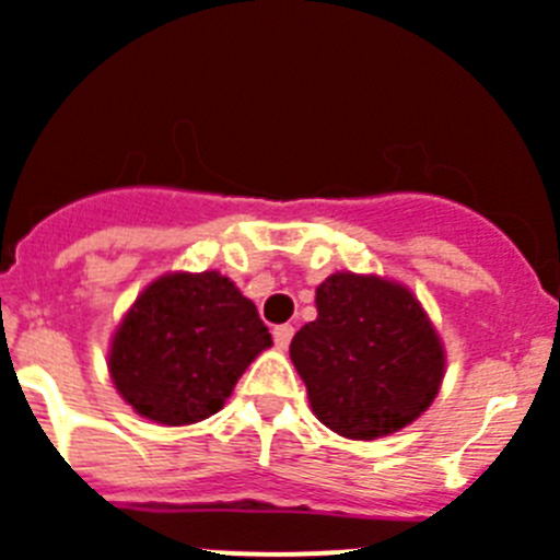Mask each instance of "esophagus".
<instances>
[{"label": "esophagus", "mask_w": 560, "mask_h": 560, "mask_svg": "<svg viewBox=\"0 0 560 560\" xmlns=\"http://www.w3.org/2000/svg\"><path fill=\"white\" fill-rule=\"evenodd\" d=\"M292 334H295V328H292V325H276V328H273L276 347H279V350H287V347H290V341H292Z\"/></svg>", "instance_id": "1"}]
</instances>
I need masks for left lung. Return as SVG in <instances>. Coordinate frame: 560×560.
Listing matches in <instances>:
<instances>
[{
	"label": "left lung",
	"instance_id": "obj_1",
	"mask_svg": "<svg viewBox=\"0 0 560 560\" xmlns=\"http://www.w3.org/2000/svg\"><path fill=\"white\" fill-rule=\"evenodd\" d=\"M314 301L317 319L290 345L314 416L350 441L412 424L438 396L446 369L441 336L416 295L347 270L328 276Z\"/></svg>",
	"mask_w": 560,
	"mask_h": 560
}]
</instances>
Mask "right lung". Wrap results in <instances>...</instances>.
<instances>
[{"mask_svg":"<svg viewBox=\"0 0 560 560\" xmlns=\"http://www.w3.org/2000/svg\"><path fill=\"white\" fill-rule=\"evenodd\" d=\"M270 345L235 281L219 270L166 273L144 287L114 330L108 374L139 416L186 427L219 412Z\"/></svg>","mask_w":560,"mask_h":560,"instance_id":"add662e5","label":"right lung"}]
</instances>
